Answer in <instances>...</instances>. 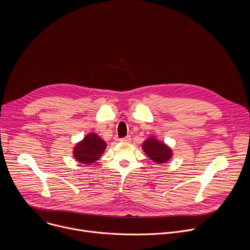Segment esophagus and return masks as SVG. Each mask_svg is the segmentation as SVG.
I'll list each match as a JSON object with an SVG mask.
<instances>
[{"label":"esophagus","instance_id":"obj_1","mask_svg":"<svg viewBox=\"0 0 250 250\" xmlns=\"http://www.w3.org/2000/svg\"><path fill=\"white\" fill-rule=\"evenodd\" d=\"M130 136L129 135H127V136H125V137H123V138H121L120 139V141H122V142H130Z\"/></svg>","mask_w":250,"mask_h":250}]
</instances>
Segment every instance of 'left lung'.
I'll use <instances>...</instances> for the list:
<instances>
[{
    "mask_svg": "<svg viewBox=\"0 0 250 250\" xmlns=\"http://www.w3.org/2000/svg\"><path fill=\"white\" fill-rule=\"evenodd\" d=\"M141 147L146 155L157 164L166 163L173 155L172 149L164 142L159 141L155 136H150L146 139Z\"/></svg>",
    "mask_w": 250,
    "mask_h": 250,
    "instance_id": "left-lung-1",
    "label": "left lung"
}]
</instances>
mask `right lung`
Returning a JSON list of instances; mask_svg holds the SVG:
<instances>
[{"mask_svg":"<svg viewBox=\"0 0 250 250\" xmlns=\"http://www.w3.org/2000/svg\"><path fill=\"white\" fill-rule=\"evenodd\" d=\"M105 147V141L97 133L91 132L74 146L73 155L81 164H92L102 156Z\"/></svg>","mask_w":250,"mask_h":250,"instance_id":"obj_1","label":"right lung"}]
</instances>
